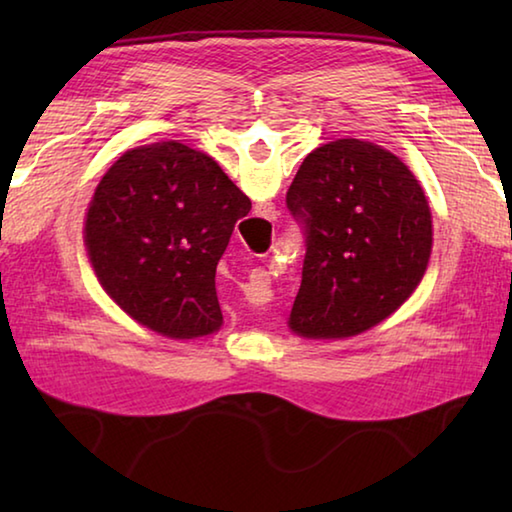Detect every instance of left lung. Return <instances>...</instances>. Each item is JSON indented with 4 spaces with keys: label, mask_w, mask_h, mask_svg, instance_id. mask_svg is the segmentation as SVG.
<instances>
[{
    "label": "left lung",
    "mask_w": 512,
    "mask_h": 512,
    "mask_svg": "<svg viewBox=\"0 0 512 512\" xmlns=\"http://www.w3.org/2000/svg\"><path fill=\"white\" fill-rule=\"evenodd\" d=\"M287 205L307 230L293 334L350 339L420 287L433 248L431 207L420 180L384 146L354 137L318 146L300 164Z\"/></svg>",
    "instance_id": "1"
}]
</instances>
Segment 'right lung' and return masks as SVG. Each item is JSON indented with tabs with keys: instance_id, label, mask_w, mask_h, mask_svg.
Segmentation results:
<instances>
[{
	"instance_id": "add662e5",
	"label": "right lung",
	"mask_w": 512,
	"mask_h": 512,
	"mask_svg": "<svg viewBox=\"0 0 512 512\" xmlns=\"http://www.w3.org/2000/svg\"><path fill=\"white\" fill-rule=\"evenodd\" d=\"M250 198L210 155L176 140L126 151L103 173L83 244L101 289L169 339L216 334V264Z\"/></svg>"
}]
</instances>
